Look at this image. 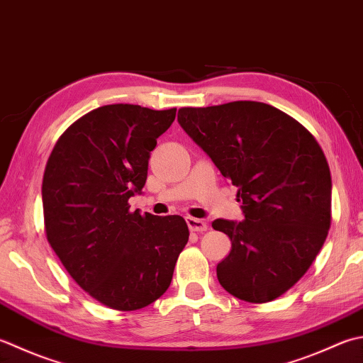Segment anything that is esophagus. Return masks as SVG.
I'll return each mask as SVG.
<instances>
[{
	"mask_svg": "<svg viewBox=\"0 0 363 363\" xmlns=\"http://www.w3.org/2000/svg\"><path fill=\"white\" fill-rule=\"evenodd\" d=\"M187 225H189V230L190 231H195V233H203L208 230V225H206V222H203V220L200 218H195V217H187Z\"/></svg>",
	"mask_w": 363,
	"mask_h": 363,
	"instance_id": "obj_1",
	"label": "esophagus"
}]
</instances>
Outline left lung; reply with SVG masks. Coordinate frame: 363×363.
<instances>
[{
	"label": "left lung",
	"instance_id": "8db88e82",
	"mask_svg": "<svg viewBox=\"0 0 363 363\" xmlns=\"http://www.w3.org/2000/svg\"><path fill=\"white\" fill-rule=\"evenodd\" d=\"M177 123L242 201L244 220L217 218L231 252L217 279L240 301L271 302L308 271L330 228L329 163L313 135L272 105L238 101L181 108Z\"/></svg>",
	"mask_w": 363,
	"mask_h": 363
}]
</instances>
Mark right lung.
<instances>
[{
    "label": "right lung",
    "mask_w": 363,
    "mask_h": 363,
    "mask_svg": "<svg viewBox=\"0 0 363 363\" xmlns=\"http://www.w3.org/2000/svg\"><path fill=\"white\" fill-rule=\"evenodd\" d=\"M176 108L115 104L92 110L50 154L42 204L47 240L70 277L106 307L133 311L168 289L189 240L181 216L130 212L147 160Z\"/></svg>",
    "instance_id": "obj_1"
}]
</instances>
